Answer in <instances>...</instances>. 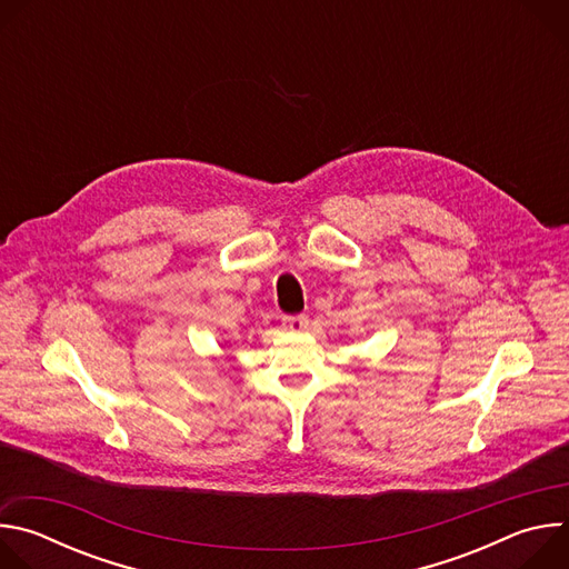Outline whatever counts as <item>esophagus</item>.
<instances>
[{
	"label": "esophagus",
	"mask_w": 569,
	"mask_h": 569,
	"mask_svg": "<svg viewBox=\"0 0 569 569\" xmlns=\"http://www.w3.org/2000/svg\"><path fill=\"white\" fill-rule=\"evenodd\" d=\"M306 329H308V317L306 315H288V317H283V331L301 333Z\"/></svg>",
	"instance_id": "1"
}]
</instances>
